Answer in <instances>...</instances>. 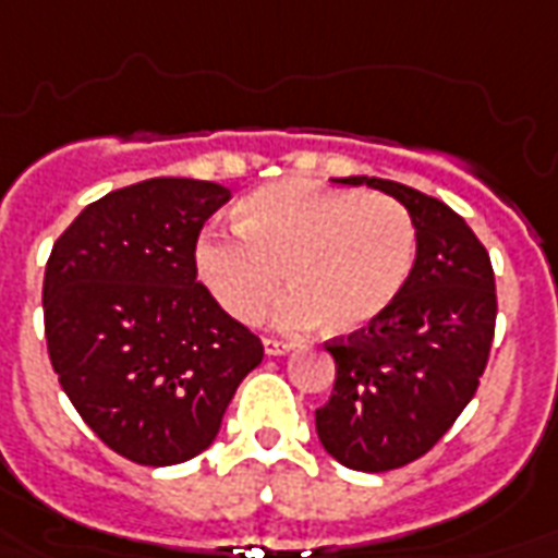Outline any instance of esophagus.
<instances>
[{"label":"esophagus","mask_w":558,"mask_h":558,"mask_svg":"<svg viewBox=\"0 0 558 558\" xmlns=\"http://www.w3.org/2000/svg\"><path fill=\"white\" fill-rule=\"evenodd\" d=\"M263 344H266L268 356H283V353H290L292 347H295V341L292 338H266Z\"/></svg>","instance_id":"34e87169"}]
</instances>
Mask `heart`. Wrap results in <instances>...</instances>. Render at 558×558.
I'll use <instances>...</instances> for the list:
<instances>
[{"mask_svg":"<svg viewBox=\"0 0 558 558\" xmlns=\"http://www.w3.org/2000/svg\"><path fill=\"white\" fill-rule=\"evenodd\" d=\"M416 223L384 193L317 181H278L239 205V232L198 241L196 268L226 314L253 323L283 287L280 326L326 317L335 332H360L384 317L414 271Z\"/></svg>","mask_w":558,"mask_h":558,"instance_id":"heart-1","label":"heart"}]
</instances>
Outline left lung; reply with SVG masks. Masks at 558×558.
I'll use <instances>...</instances> for the list:
<instances>
[{
    "mask_svg": "<svg viewBox=\"0 0 558 558\" xmlns=\"http://www.w3.org/2000/svg\"><path fill=\"white\" fill-rule=\"evenodd\" d=\"M399 198L416 223L414 271L384 317L326 341L335 387L317 408L326 453L356 471L426 456L481 387L496 335V275L471 226L444 202L380 178H344Z\"/></svg>",
    "mask_w": 558,
    "mask_h": 558,
    "instance_id": "8db88e82",
    "label": "left lung"
}]
</instances>
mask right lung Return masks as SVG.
Returning a JSON list of instances; mask_svg holds the SVG:
<instances>
[{"instance_id":"1","label":"right lung","mask_w":558,"mask_h":558,"mask_svg":"<svg viewBox=\"0 0 558 558\" xmlns=\"http://www.w3.org/2000/svg\"><path fill=\"white\" fill-rule=\"evenodd\" d=\"M229 202L211 181L150 178L87 205L45 268V338L69 401L135 465L208 450L263 341L196 275L205 220Z\"/></svg>"}]
</instances>
